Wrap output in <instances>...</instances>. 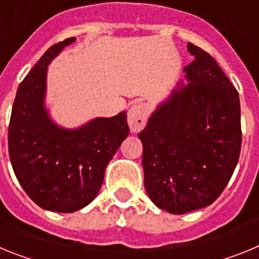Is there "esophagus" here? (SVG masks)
<instances>
[{
  "label": "esophagus",
  "instance_id": "obj_1",
  "mask_svg": "<svg viewBox=\"0 0 259 259\" xmlns=\"http://www.w3.org/2000/svg\"><path fill=\"white\" fill-rule=\"evenodd\" d=\"M128 125L132 132H139L144 128L148 120V107L144 104L132 105L131 109L128 110Z\"/></svg>",
  "mask_w": 259,
  "mask_h": 259
}]
</instances>
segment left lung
Listing matches in <instances>:
<instances>
[{
    "mask_svg": "<svg viewBox=\"0 0 259 259\" xmlns=\"http://www.w3.org/2000/svg\"><path fill=\"white\" fill-rule=\"evenodd\" d=\"M193 62L139 134L144 185L171 214L209 206L230 182L241 149L240 100L217 61L188 42Z\"/></svg>",
    "mask_w": 259,
    "mask_h": 259,
    "instance_id": "left-lung-1",
    "label": "left lung"
}]
</instances>
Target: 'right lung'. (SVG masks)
<instances>
[{"label":"right lung","instance_id":"right-lung-1","mask_svg":"<svg viewBox=\"0 0 259 259\" xmlns=\"http://www.w3.org/2000/svg\"><path fill=\"white\" fill-rule=\"evenodd\" d=\"M75 37L50 47L18 88L9 124V154L18 182L45 210L74 212L92 202L105 170L130 134L127 114L76 130L52 122L44 107L48 65Z\"/></svg>","mask_w":259,"mask_h":259}]
</instances>
